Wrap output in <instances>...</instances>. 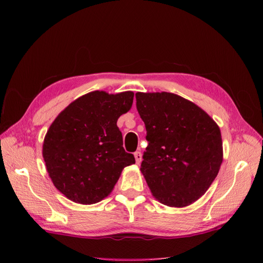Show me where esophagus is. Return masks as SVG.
I'll return each instance as SVG.
<instances>
[{
	"instance_id": "obj_1",
	"label": "esophagus",
	"mask_w": 263,
	"mask_h": 263,
	"mask_svg": "<svg viewBox=\"0 0 263 263\" xmlns=\"http://www.w3.org/2000/svg\"><path fill=\"white\" fill-rule=\"evenodd\" d=\"M134 156H135V160H136V163L139 164L141 162V153L140 151H136V153L134 154Z\"/></svg>"
}]
</instances>
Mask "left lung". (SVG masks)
Masks as SVG:
<instances>
[{
	"label": "left lung",
	"mask_w": 263,
	"mask_h": 263,
	"mask_svg": "<svg viewBox=\"0 0 263 263\" xmlns=\"http://www.w3.org/2000/svg\"><path fill=\"white\" fill-rule=\"evenodd\" d=\"M136 107L148 141L140 170L151 193L172 208L195 202L222 162L217 124L194 103L173 93L138 92Z\"/></svg>",
	"instance_id": "left-lung-1"
}]
</instances>
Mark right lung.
I'll list each match as a JSON object with an SVG mask.
<instances>
[{"instance_id":"right-lung-1","label":"right lung","mask_w":263,"mask_h":263,"mask_svg":"<svg viewBox=\"0 0 263 263\" xmlns=\"http://www.w3.org/2000/svg\"><path fill=\"white\" fill-rule=\"evenodd\" d=\"M134 93L94 91L79 98L54 119L43 156L54 186L69 200L94 204L106 197L122 170L135 163L126 153L118 117L132 107Z\"/></svg>"}]
</instances>
